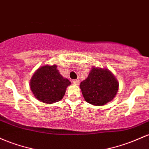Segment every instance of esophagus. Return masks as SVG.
<instances>
[{
    "label": "esophagus",
    "instance_id": "obj_1",
    "mask_svg": "<svg viewBox=\"0 0 149 149\" xmlns=\"http://www.w3.org/2000/svg\"><path fill=\"white\" fill-rule=\"evenodd\" d=\"M72 81H73V83L74 84L79 85V79H74Z\"/></svg>",
    "mask_w": 149,
    "mask_h": 149
}]
</instances>
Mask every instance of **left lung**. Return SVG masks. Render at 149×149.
I'll use <instances>...</instances> for the list:
<instances>
[{
  "mask_svg": "<svg viewBox=\"0 0 149 149\" xmlns=\"http://www.w3.org/2000/svg\"><path fill=\"white\" fill-rule=\"evenodd\" d=\"M118 86V81L109 70L93 68L88 77L80 84V88L86 102L103 106L114 98Z\"/></svg>",
  "mask_w": 149,
  "mask_h": 149,
  "instance_id": "obj_1",
  "label": "left lung"
}]
</instances>
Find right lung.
<instances>
[{"label":"right lung","mask_w":149,"mask_h":149,"mask_svg":"<svg viewBox=\"0 0 149 149\" xmlns=\"http://www.w3.org/2000/svg\"><path fill=\"white\" fill-rule=\"evenodd\" d=\"M70 84V81L63 78L56 65H45L38 68L30 81V88L34 96L46 103L61 101Z\"/></svg>","instance_id":"obj_1"}]
</instances>
